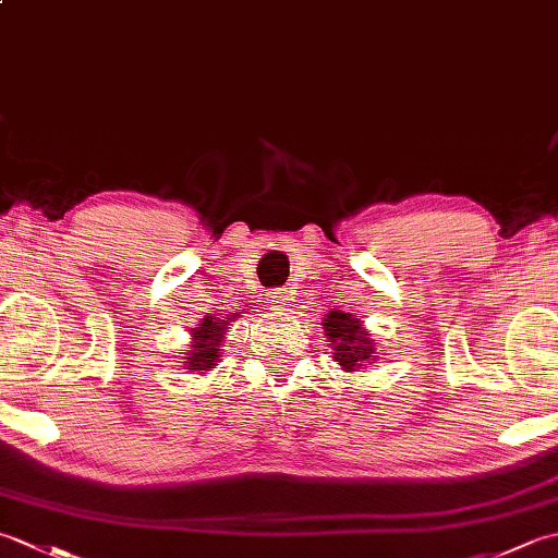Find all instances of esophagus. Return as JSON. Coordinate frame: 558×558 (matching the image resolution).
I'll return each mask as SVG.
<instances>
[{"label":"esophagus","mask_w":558,"mask_h":558,"mask_svg":"<svg viewBox=\"0 0 558 558\" xmlns=\"http://www.w3.org/2000/svg\"><path fill=\"white\" fill-rule=\"evenodd\" d=\"M268 306L272 312H288V306H290V298H288V292H282V290H278V292H270V298H268Z\"/></svg>","instance_id":"1"}]
</instances>
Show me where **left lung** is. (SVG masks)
<instances>
[{"mask_svg":"<svg viewBox=\"0 0 558 558\" xmlns=\"http://www.w3.org/2000/svg\"><path fill=\"white\" fill-rule=\"evenodd\" d=\"M322 326L328 338V345L333 350V362L342 372L354 374L376 360L378 345L362 318L350 312L333 310L326 314Z\"/></svg>","mask_w":558,"mask_h":558,"instance_id":"8db88e82","label":"left lung"}]
</instances>
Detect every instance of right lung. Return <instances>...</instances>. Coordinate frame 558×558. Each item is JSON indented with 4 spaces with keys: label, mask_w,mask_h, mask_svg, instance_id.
<instances>
[{
    "label": "right lung",
    "mask_w": 558,
    "mask_h": 558,
    "mask_svg": "<svg viewBox=\"0 0 558 558\" xmlns=\"http://www.w3.org/2000/svg\"><path fill=\"white\" fill-rule=\"evenodd\" d=\"M236 314L230 318H218V316H204L196 324V328H192V342H189V350L184 352V366L192 372L198 374H208L216 369V364L220 362V348L225 333H228V326L234 322Z\"/></svg>",
    "instance_id": "add662e5"
}]
</instances>
